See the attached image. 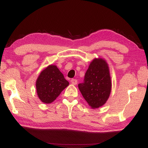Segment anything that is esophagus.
<instances>
[{
    "mask_svg": "<svg viewBox=\"0 0 148 148\" xmlns=\"http://www.w3.org/2000/svg\"><path fill=\"white\" fill-rule=\"evenodd\" d=\"M71 82L72 84H73V85H76L77 83V81L76 79H72Z\"/></svg>",
    "mask_w": 148,
    "mask_h": 148,
    "instance_id": "34e87169",
    "label": "esophagus"
}]
</instances>
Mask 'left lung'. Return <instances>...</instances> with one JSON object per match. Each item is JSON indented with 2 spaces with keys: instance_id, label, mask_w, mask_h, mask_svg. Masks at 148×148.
I'll use <instances>...</instances> for the list:
<instances>
[{
  "instance_id": "left-lung-1",
  "label": "left lung",
  "mask_w": 148,
  "mask_h": 148,
  "mask_svg": "<svg viewBox=\"0 0 148 148\" xmlns=\"http://www.w3.org/2000/svg\"><path fill=\"white\" fill-rule=\"evenodd\" d=\"M111 87L108 66L102 59H95L91 62L84 82L78 84L82 96L92 108L105 104L111 92Z\"/></svg>"
}]
</instances>
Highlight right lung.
<instances>
[{
	"label": "right lung",
	"instance_id": "1",
	"mask_svg": "<svg viewBox=\"0 0 148 148\" xmlns=\"http://www.w3.org/2000/svg\"><path fill=\"white\" fill-rule=\"evenodd\" d=\"M69 85L56 65H50L42 71L36 80L39 99L44 103H51Z\"/></svg>",
	"mask_w": 148,
	"mask_h": 148
}]
</instances>
